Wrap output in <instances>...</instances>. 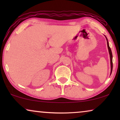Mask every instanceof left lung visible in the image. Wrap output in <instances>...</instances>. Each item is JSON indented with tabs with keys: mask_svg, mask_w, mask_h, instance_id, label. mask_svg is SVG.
<instances>
[{
	"mask_svg": "<svg viewBox=\"0 0 120 120\" xmlns=\"http://www.w3.org/2000/svg\"><path fill=\"white\" fill-rule=\"evenodd\" d=\"M106 40H107V45H108V50H109V54H110V63H111V73H112V67H113V65H112V52H111V49H110V46H109V42H108V39H107V38H106Z\"/></svg>",
	"mask_w": 120,
	"mask_h": 120,
	"instance_id": "1",
	"label": "left lung"
}]
</instances>
